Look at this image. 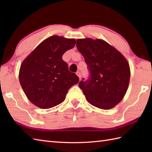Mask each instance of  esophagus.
Masks as SVG:
<instances>
[{"instance_id":"1","label":"esophagus","mask_w":152,"mask_h":152,"mask_svg":"<svg viewBox=\"0 0 152 152\" xmlns=\"http://www.w3.org/2000/svg\"><path fill=\"white\" fill-rule=\"evenodd\" d=\"M76 75L78 76V78H79V79H80V80L81 79V74H80V72H79V71H78V72H76Z\"/></svg>"}]
</instances>
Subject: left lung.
Listing matches in <instances>:
<instances>
[{"mask_svg": "<svg viewBox=\"0 0 152 152\" xmlns=\"http://www.w3.org/2000/svg\"><path fill=\"white\" fill-rule=\"evenodd\" d=\"M76 47L88 65L90 76L79 83L90 104L102 110L114 108L124 99L129 84V64L106 41L79 38Z\"/></svg>", "mask_w": 152, "mask_h": 152, "instance_id": "1", "label": "left lung"}]
</instances>
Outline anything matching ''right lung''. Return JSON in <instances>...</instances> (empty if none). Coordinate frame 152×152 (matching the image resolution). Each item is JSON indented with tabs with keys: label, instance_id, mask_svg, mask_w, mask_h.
<instances>
[{
	"label": "right lung",
	"instance_id": "add662e5",
	"mask_svg": "<svg viewBox=\"0 0 152 152\" xmlns=\"http://www.w3.org/2000/svg\"><path fill=\"white\" fill-rule=\"evenodd\" d=\"M76 44L74 38L53 35L36 47L21 64L19 80L27 99L42 109L54 107L65 99L79 78L70 72L62 56Z\"/></svg>",
	"mask_w": 152,
	"mask_h": 152
}]
</instances>
